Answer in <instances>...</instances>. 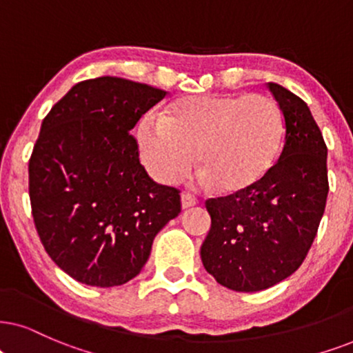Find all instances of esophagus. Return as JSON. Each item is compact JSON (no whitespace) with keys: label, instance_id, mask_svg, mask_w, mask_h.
Listing matches in <instances>:
<instances>
[{"label":"esophagus","instance_id":"1","mask_svg":"<svg viewBox=\"0 0 353 353\" xmlns=\"http://www.w3.org/2000/svg\"><path fill=\"white\" fill-rule=\"evenodd\" d=\"M181 202H182V208H190V207H194V205H197L199 200L192 194H182Z\"/></svg>","mask_w":353,"mask_h":353}]
</instances>
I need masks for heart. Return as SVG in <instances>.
Segmentation results:
<instances>
[{"instance_id":"heart-1","label":"heart","mask_w":353,"mask_h":353,"mask_svg":"<svg viewBox=\"0 0 353 353\" xmlns=\"http://www.w3.org/2000/svg\"><path fill=\"white\" fill-rule=\"evenodd\" d=\"M283 115L261 94H203L145 115L137 140L141 161L161 184L184 179L195 163L203 185L236 194L270 171L283 143Z\"/></svg>"}]
</instances>
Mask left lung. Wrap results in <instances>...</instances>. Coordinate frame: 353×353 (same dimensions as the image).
Here are the masks:
<instances>
[{"label": "left lung", "instance_id": "8db88e82", "mask_svg": "<svg viewBox=\"0 0 353 353\" xmlns=\"http://www.w3.org/2000/svg\"><path fill=\"white\" fill-rule=\"evenodd\" d=\"M267 88L285 120L279 161L249 189L205 202L212 228L200 257L208 274L234 292L274 287L303 264L329 192L327 146L310 107L280 84Z\"/></svg>", "mask_w": 353, "mask_h": 353}]
</instances>
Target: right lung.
<instances>
[{"mask_svg":"<svg viewBox=\"0 0 353 353\" xmlns=\"http://www.w3.org/2000/svg\"><path fill=\"white\" fill-rule=\"evenodd\" d=\"M164 96L101 77L74 84L43 119L29 159L30 207L47 254L78 282L127 283L181 213L179 190L151 179L128 133Z\"/></svg>","mask_w":353,"mask_h":353,"instance_id":"right-lung-1","label":"right lung"}]
</instances>
